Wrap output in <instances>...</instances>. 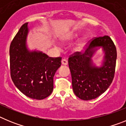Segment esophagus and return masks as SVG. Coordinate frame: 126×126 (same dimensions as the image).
I'll use <instances>...</instances> for the list:
<instances>
[{
    "instance_id": "esophagus-1",
    "label": "esophagus",
    "mask_w": 126,
    "mask_h": 126,
    "mask_svg": "<svg viewBox=\"0 0 126 126\" xmlns=\"http://www.w3.org/2000/svg\"><path fill=\"white\" fill-rule=\"evenodd\" d=\"M61 63H62V65H67V64H68V62H67V60L64 59L62 60V61H61Z\"/></svg>"
}]
</instances>
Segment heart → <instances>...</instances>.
Here are the masks:
<instances>
[{"instance_id":"b5f03b06","label":"heart","mask_w":126,"mask_h":126,"mask_svg":"<svg viewBox=\"0 0 126 126\" xmlns=\"http://www.w3.org/2000/svg\"><path fill=\"white\" fill-rule=\"evenodd\" d=\"M85 45V42L84 41H81L78 44V48H82Z\"/></svg>"}]
</instances>
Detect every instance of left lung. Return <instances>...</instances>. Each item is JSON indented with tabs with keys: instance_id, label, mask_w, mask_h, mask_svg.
Segmentation results:
<instances>
[{
	"instance_id": "obj_1",
	"label": "left lung",
	"mask_w": 126,
	"mask_h": 126,
	"mask_svg": "<svg viewBox=\"0 0 126 126\" xmlns=\"http://www.w3.org/2000/svg\"><path fill=\"white\" fill-rule=\"evenodd\" d=\"M102 47L104 56L101 66L93 64L91 58ZM117 50L109 36L92 40L84 52H77L70 56L69 66L74 94L83 100L98 97L110 86L115 74Z\"/></svg>"
}]
</instances>
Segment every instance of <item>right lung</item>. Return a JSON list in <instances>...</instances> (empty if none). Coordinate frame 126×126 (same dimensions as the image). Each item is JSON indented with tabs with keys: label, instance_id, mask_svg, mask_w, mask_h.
<instances>
[{
	"label": "right lung",
	"instance_id": "obj_1",
	"mask_svg": "<svg viewBox=\"0 0 126 126\" xmlns=\"http://www.w3.org/2000/svg\"><path fill=\"white\" fill-rule=\"evenodd\" d=\"M28 23L20 28L10 45V70L14 85L26 96L36 100L48 96L53 89V76L61 65L59 57H50L26 45Z\"/></svg>",
	"mask_w": 126,
	"mask_h": 126
}]
</instances>
